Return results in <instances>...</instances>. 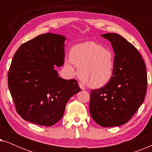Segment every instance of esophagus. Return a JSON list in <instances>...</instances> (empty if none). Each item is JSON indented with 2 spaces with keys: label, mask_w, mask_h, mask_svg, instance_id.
I'll return each mask as SVG.
<instances>
[{
  "label": "esophagus",
  "mask_w": 152,
  "mask_h": 152,
  "mask_svg": "<svg viewBox=\"0 0 152 152\" xmlns=\"http://www.w3.org/2000/svg\"><path fill=\"white\" fill-rule=\"evenodd\" d=\"M79 86L80 87V88L82 89V90H86V87H85L82 83H79Z\"/></svg>",
  "instance_id": "obj_1"
}]
</instances>
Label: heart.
<instances>
[{"instance_id":"1","label":"heart","mask_w":152,"mask_h":152,"mask_svg":"<svg viewBox=\"0 0 152 152\" xmlns=\"http://www.w3.org/2000/svg\"><path fill=\"white\" fill-rule=\"evenodd\" d=\"M65 66L72 75L76 73L74 65L80 68V77L91 88H101L113 77L115 66V54L111 49L93 41L77 44L70 51Z\"/></svg>"}]
</instances>
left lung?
<instances>
[{"mask_svg": "<svg viewBox=\"0 0 152 152\" xmlns=\"http://www.w3.org/2000/svg\"><path fill=\"white\" fill-rule=\"evenodd\" d=\"M111 43L115 57L113 76L107 85L91 90L89 111L104 127L127 122L144 102L147 76L145 62L132 43L115 33L102 34Z\"/></svg>", "mask_w": 152, "mask_h": 152, "instance_id": "8db88e82", "label": "left lung"}]
</instances>
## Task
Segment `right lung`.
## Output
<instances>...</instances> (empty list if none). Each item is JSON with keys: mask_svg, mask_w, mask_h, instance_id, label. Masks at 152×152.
Segmentation results:
<instances>
[{"mask_svg": "<svg viewBox=\"0 0 152 152\" xmlns=\"http://www.w3.org/2000/svg\"><path fill=\"white\" fill-rule=\"evenodd\" d=\"M65 37L41 34L23 43L8 72V87L23 119L50 126L64 115L67 102L81 88L77 80L59 77L54 66L64 63Z\"/></svg>", "mask_w": 152, "mask_h": 152, "instance_id": "1", "label": "right lung"}]
</instances>
